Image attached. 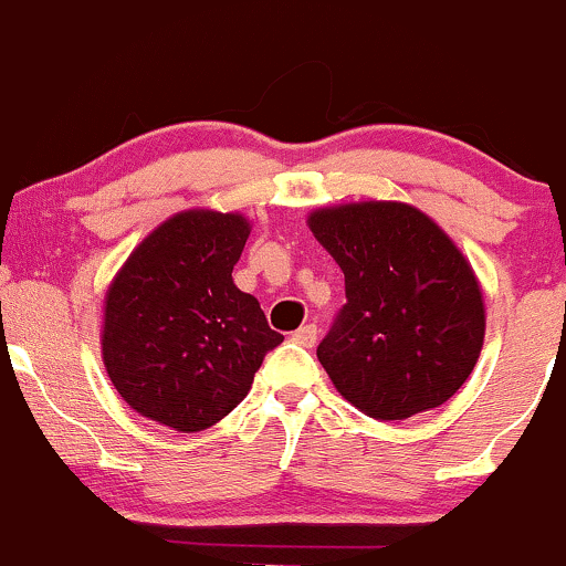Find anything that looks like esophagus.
Returning <instances> with one entry per match:
<instances>
[{"mask_svg": "<svg viewBox=\"0 0 566 566\" xmlns=\"http://www.w3.org/2000/svg\"><path fill=\"white\" fill-rule=\"evenodd\" d=\"M316 337H319V327H316V324H303L301 329H295V333H292V340H295L297 346H305V348L314 346Z\"/></svg>", "mask_w": 566, "mask_h": 566, "instance_id": "1", "label": "esophagus"}]
</instances>
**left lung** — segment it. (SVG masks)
Listing matches in <instances>:
<instances>
[{
  "mask_svg": "<svg viewBox=\"0 0 566 566\" xmlns=\"http://www.w3.org/2000/svg\"><path fill=\"white\" fill-rule=\"evenodd\" d=\"M346 276V305L316 348L343 399L375 420L444 405L476 367L482 287L444 231L405 201H356L308 216Z\"/></svg>",
  "mask_w": 566,
  "mask_h": 566,
  "instance_id": "obj_1",
  "label": "left lung"
}]
</instances>
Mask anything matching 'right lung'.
Returning a JSON list of instances; mask_svg holds the SVG:
<instances>
[{
  "mask_svg": "<svg viewBox=\"0 0 566 566\" xmlns=\"http://www.w3.org/2000/svg\"><path fill=\"white\" fill-rule=\"evenodd\" d=\"M250 220L186 210L148 233L106 292L103 365L135 412L193 433L250 391L284 340L261 303L233 284Z\"/></svg>",
  "mask_w": 566,
  "mask_h": 566,
  "instance_id": "right-lung-1",
  "label": "right lung"
}]
</instances>
